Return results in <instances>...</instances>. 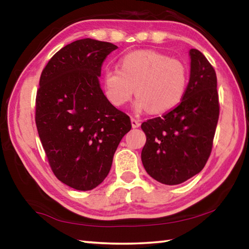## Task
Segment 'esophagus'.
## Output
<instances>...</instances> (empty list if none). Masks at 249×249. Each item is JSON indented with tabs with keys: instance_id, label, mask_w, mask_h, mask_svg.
Segmentation results:
<instances>
[{
	"instance_id": "1",
	"label": "esophagus",
	"mask_w": 249,
	"mask_h": 249,
	"mask_svg": "<svg viewBox=\"0 0 249 249\" xmlns=\"http://www.w3.org/2000/svg\"><path fill=\"white\" fill-rule=\"evenodd\" d=\"M130 122H132L133 128H137V127H140V126H141V121L135 119V117H132V119H130Z\"/></svg>"
}]
</instances>
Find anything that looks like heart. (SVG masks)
Segmentation results:
<instances>
[{
    "mask_svg": "<svg viewBox=\"0 0 249 249\" xmlns=\"http://www.w3.org/2000/svg\"><path fill=\"white\" fill-rule=\"evenodd\" d=\"M188 84V71L182 62L154 50H138L122 58L120 70L107 68L103 73L105 98L122 107L137 100L135 107L153 114L170 111L182 100Z\"/></svg>",
    "mask_w": 249,
    "mask_h": 249,
    "instance_id": "1",
    "label": "heart"
}]
</instances>
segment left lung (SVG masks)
<instances>
[{
  "instance_id": "left-lung-1",
  "label": "left lung",
  "mask_w": 249,
  "mask_h": 249,
  "mask_svg": "<svg viewBox=\"0 0 249 249\" xmlns=\"http://www.w3.org/2000/svg\"><path fill=\"white\" fill-rule=\"evenodd\" d=\"M190 80L181 102L142 124V165L163 184H180L203 169L220 115L215 70L197 49L190 50Z\"/></svg>"
}]
</instances>
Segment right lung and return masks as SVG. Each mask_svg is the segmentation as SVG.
<instances>
[{"mask_svg": "<svg viewBox=\"0 0 249 249\" xmlns=\"http://www.w3.org/2000/svg\"><path fill=\"white\" fill-rule=\"evenodd\" d=\"M117 46L91 38L75 40L50 58L36 94L35 122L46 157L58 180L92 190L111 169L130 119L105 98L99 77Z\"/></svg>", "mask_w": 249, "mask_h": 249, "instance_id": "1", "label": "right lung"}]
</instances>
